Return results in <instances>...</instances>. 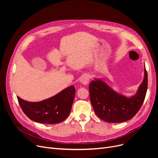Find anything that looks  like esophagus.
<instances>
[{"mask_svg": "<svg viewBox=\"0 0 158 158\" xmlns=\"http://www.w3.org/2000/svg\"><path fill=\"white\" fill-rule=\"evenodd\" d=\"M89 78L87 76V75H84V76H82L80 79V82L83 85H88V83L89 82Z\"/></svg>", "mask_w": 158, "mask_h": 158, "instance_id": "esophagus-1", "label": "esophagus"}]
</instances>
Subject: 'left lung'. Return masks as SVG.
<instances>
[{
    "label": "left lung",
    "instance_id": "left-lung-1",
    "mask_svg": "<svg viewBox=\"0 0 158 158\" xmlns=\"http://www.w3.org/2000/svg\"><path fill=\"white\" fill-rule=\"evenodd\" d=\"M144 79L135 95L127 97L116 92L101 79H95L89 83L90 101L95 114L102 120L120 123L133 118L142 106L148 86L145 67Z\"/></svg>",
    "mask_w": 158,
    "mask_h": 158
}]
</instances>
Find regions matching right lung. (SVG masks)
I'll return each instance as SVG.
<instances>
[{
    "label": "right lung",
    "mask_w": 158,
    "mask_h": 158,
    "mask_svg": "<svg viewBox=\"0 0 158 158\" xmlns=\"http://www.w3.org/2000/svg\"><path fill=\"white\" fill-rule=\"evenodd\" d=\"M76 89L70 86L56 95L40 102H28L17 97L23 113L31 120L41 123L54 124L64 121L69 115Z\"/></svg>",
    "instance_id": "obj_1"
}]
</instances>
